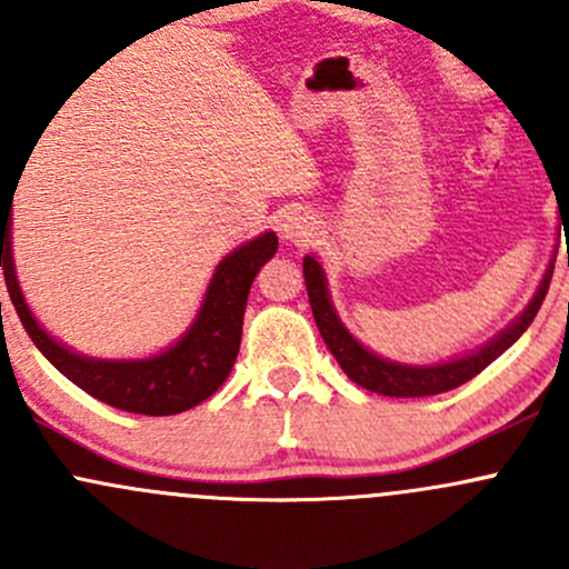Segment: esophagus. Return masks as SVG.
Instances as JSON below:
<instances>
[{
  "label": "esophagus",
  "instance_id": "34e87169",
  "mask_svg": "<svg viewBox=\"0 0 569 569\" xmlns=\"http://www.w3.org/2000/svg\"><path fill=\"white\" fill-rule=\"evenodd\" d=\"M278 231L286 242L302 244V242H311V239L317 237L319 226L308 211H289V214H283V220L278 222Z\"/></svg>",
  "mask_w": 569,
  "mask_h": 569
}]
</instances>
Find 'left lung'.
I'll list each match as a JSON object with an SVG mask.
<instances>
[{
    "mask_svg": "<svg viewBox=\"0 0 569 569\" xmlns=\"http://www.w3.org/2000/svg\"><path fill=\"white\" fill-rule=\"evenodd\" d=\"M553 258H550L548 269H545L542 280H539L537 291H533V297L529 300V306L523 308V313H518L501 332H496V336L487 343H481V347L470 349V352L465 355H457V358L427 366L399 363V360L382 358V355L363 347V343L347 330L341 317H338L336 306H332L330 289H327V274L325 269H321L317 256L302 258V274H306L313 319H317L321 338H325L327 349H330L332 358H336L338 366L343 369V375L371 393L396 396V399H412V396H435L451 391V388H460L462 382L473 380L481 369H487L498 355L507 352V349L529 330L539 306H542L545 295H548L550 274H553Z\"/></svg>",
    "mask_w": 569,
    "mask_h": 569,
    "instance_id": "1",
    "label": "left lung"
}]
</instances>
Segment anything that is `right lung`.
<instances>
[{"label":"right lung","instance_id":"1","mask_svg":"<svg viewBox=\"0 0 569 569\" xmlns=\"http://www.w3.org/2000/svg\"><path fill=\"white\" fill-rule=\"evenodd\" d=\"M10 203L13 200L0 203V267L8 295L24 330L62 377L109 407L142 416H176L209 399L228 380L242 343L250 286L278 250L274 231L239 244L217 263L192 325L162 352L148 358H93L57 341L27 306L13 261Z\"/></svg>","mask_w":569,"mask_h":569}]
</instances>
